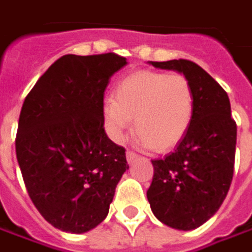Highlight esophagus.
<instances>
[{"label":"esophagus","mask_w":252,"mask_h":252,"mask_svg":"<svg viewBox=\"0 0 252 252\" xmlns=\"http://www.w3.org/2000/svg\"><path fill=\"white\" fill-rule=\"evenodd\" d=\"M138 158V155L135 152H132V151H126V160H128V163H132L135 159Z\"/></svg>","instance_id":"34e87169"}]
</instances>
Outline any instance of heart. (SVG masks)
Segmentation results:
<instances>
[{"label":"heart","mask_w":252,"mask_h":252,"mask_svg":"<svg viewBox=\"0 0 252 252\" xmlns=\"http://www.w3.org/2000/svg\"><path fill=\"white\" fill-rule=\"evenodd\" d=\"M194 94L182 74L137 71L115 87V98L101 105L105 132L121 144L132 126L137 142L155 152H168L186 135L193 120Z\"/></svg>","instance_id":"obj_1"}]
</instances>
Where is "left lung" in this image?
I'll return each instance as SVG.
<instances>
[{"label": "left lung", "instance_id": "1", "mask_svg": "<svg viewBox=\"0 0 252 252\" xmlns=\"http://www.w3.org/2000/svg\"><path fill=\"white\" fill-rule=\"evenodd\" d=\"M148 63L183 74L194 94L190 126L172 154L152 160L147 191L160 223L189 231L204 224L224 202L234 172L237 126L227 93L200 66L185 59Z\"/></svg>", "mask_w": 252, "mask_h": 252}]
</instances>
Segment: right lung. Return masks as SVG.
<instances>
[{
  "label": "right lung",
  "mask_w": 252,
  "mask_h": 252,
  "mask_svg": "<svg viewBox=\"0 0 252 252\" xmlns=\"http://www.w3.org/2000/svg\"><path fill=\"white\" fill-rule=\"evenodd\" d=\"M126 64L115 53L64 55L24 101L18 163L35 207L62 231L82 234L100 224L129 168L126 149L107 137L101 118L110 77Z\"/></svg>",
  "instance_id": "add662e5"
}]
</instances>
